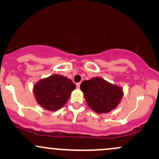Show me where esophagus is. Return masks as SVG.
Instances as JSON below:
<instances>
[{
  "label": "esophagus",
  "instance_id": "34e87169",
  "mask_svg": "<svg viewBox=\"0 0 159 159\" xmlns=\"http://www.w3.org/2000/svg\"><path fill=\"white\" fill-rule=\"evenodd\" d=\"M80 84H81V83H80V82H78V83L76 84V87H77V88H79Z\"/></svg>",
  "mask_w": 159,
  "mask_h": 159
}]
</instances>
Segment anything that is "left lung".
I'll return each mask as SVG.
<instances>
[{
  "mask_svg": "<svg viewBox=\"0 0 159 159\" xmlns=\"http://www.w3.org/2000/svg\"><path fill=\"white\" fill-rule=\"evenodd\" d=\"M80 88L88 106L98 114L110 112L119 105L123 96L121 87L98 77L84 81Z\"/></svg>",
  "mask_w": 159,
  "mask_h": 159,
  "instance_id": "1",
  "label": "left lung"
}]
</instances>
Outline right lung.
<instances>
[{"instance_id":"obj_1","label":"right lung","mask_w":159,"mask_h":159,"mask_svg":"<svg viewBox=\"0 0 159 159\" xmlns=\"http://www.w3.org/2000/svg\"><path fill=\"white\" fill-rule=\"evenodd\" d=\"M76 86L68 78L53 75L40 80L34 86V94L37 103L48 111L59 110L68 101Z\"/></svg>"}]
</instances>
